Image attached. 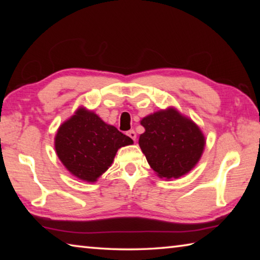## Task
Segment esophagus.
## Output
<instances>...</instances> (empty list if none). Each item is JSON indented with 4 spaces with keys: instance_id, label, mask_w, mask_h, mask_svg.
Returning <instances> with one entry per match:
<instances>
[{
    "instance_id": "obj_1",
    "label": "esophagus",
    "mask_w": 260,
    "mask_h": 260,
    "mask_svg": "<svg viewBox=\"0 0 260 260\" xmlns=\"http://www.w3.org/2000/svg\"><path fill=\"white\" fill-rule=\"evenodd\" d=\"M127 135H128L129 138H131L132 140H133V141L136 140V133H135V131H133V129L128 131V132H127Z\"/></svg>"
}]
</instances>
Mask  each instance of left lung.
Listing matches in <instances>:
<instances>
[{
  "label": "left lung",
  "mask_w": 260,
  "mask_h": 260,
  "mask_svg": "<svg viewBox=\"0 0 260 260\" xmlns=\"http://www.w3.org/2000/svg\"><path fill=\"white\" fill-rule=\"evenodd\" d=\"M144 133L139 146L160 179H179L197 165L205 148V136L196 122L173 107L148 114L141 120Z\"/></svg>",
  "instance_id": "obj_1"
}]
</instances>
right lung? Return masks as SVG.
<instances>
[{"label": "right lung", "instance_id": "obj_1", "mask_svg": "<svg viewBox=\"0 0 260 260\" xmlns=\"http://www.w3.org/2000/svg\"><path fill=\"white\" fill-rule=\"evenodd\" d=\"M132 143L131 138L85 107H79L55 136V150L61 164L74 177L90 183L107 172L118 149Z\"/></svg>", "mask_w": 260, "mask_h": 260}]
</instances>
